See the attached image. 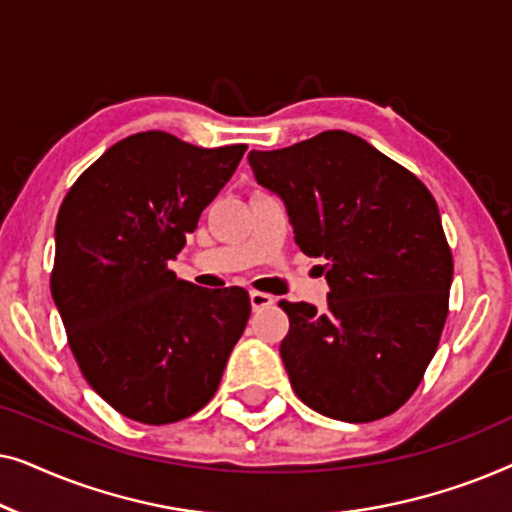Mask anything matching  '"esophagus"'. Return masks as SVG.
Here are the masks:
<instances>
[{
	"instance_id": "obj_1",
	"label": "esophagus",
	"mask_w": 512,
	"mask_h": 512,
	"mask_svg": "<svg viewBox=\"0 0 512 512\" xmlns=\"http://www.w3.org/2000/svg\"><path fill=\"white\" fill-rule=\"evenodd\" d=\"M249 300H251V307H254V310H263V307H270L272 303H275V298H272L270 293H263V291H251Z\"/></svg>"
}]
</instances>
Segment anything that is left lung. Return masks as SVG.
Returning a JSON list of instances; mask_svg holds the SVG:
<instances>
[{
	"mask_svg": "<svg viewBox=\"0 0 512 512\" xmlns=\"http://www.w3.org/2000/svg\"><path fill=\"white\" fill-rule=\"evenodd\" d=\"M249 165L284 200L303 254L326 258L324 312L279 303L293 391L342 422L391 415L422 382L450 305L454 263L431 191L345 130L251 151Z\"/></svg>",
	"mask_w": 512,
	"mask_h": 512,
	"instance_id": "1",
	"label": "left lung"
}]
</instances>
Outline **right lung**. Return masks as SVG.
<instances>
[{"mask_svg":"<svg viewBox=\"0 0 512 512\" xmlns=\"http://www.w3.org/2000/svg\"><path fill=\"white\" fill-rule=\"evenodd\" d=\"M247 151L149 130L104 151L55 221L51 293L83 377L123 417L172 424L212 401L251 303L170 270Z\"/></svg>","mask_w":512,"mask_h":512,"instance_id":"add662e5","label":"right lung"}]
</instances>
